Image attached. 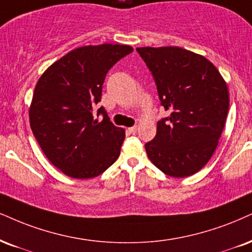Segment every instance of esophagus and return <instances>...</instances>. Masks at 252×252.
I'll return each mask as SVG.
<instances>
[{
	"label": "esophagus",
	"instance_id": "obj_1",
	"mask_svg": "<svg viewBox=\"0 0 252 252\" xmlns=\"http://www.w3.org/2000/svg\"><path fill=\"white\" fill-rule=\"evenodd\" d=\"M128 129H129V132L132 133V134H135L136 131H138V127H136V126H133V127H131V128H128Z\"/></svg>",
	"mask_w": 252,
	"mask_h": 252
}]
</instances>
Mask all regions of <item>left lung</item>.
Masks as SVG:
<instances>
[{
	"instance_id": "left-lung-1",
	"label": "left lung",
	"mask_w": 252,
	"mask_h": 252,
	"mask_svg": "<svg viewBox=\"0 0 252 252\" xmlns=\"http://www.w3.org/2000/svg\"><path fill=\"white\" fill-rule=\"evenodd\" d=\"M155 80L161 106L170 116L158 121L145 145L152 163L173 178L203 168L215 152L229 110V92L215 65L178 48H136Z\"/></svg>"
}]
</instances>
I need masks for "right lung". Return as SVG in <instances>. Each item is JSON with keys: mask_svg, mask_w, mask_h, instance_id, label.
I'll use <instances>...</instances> for the list:
<instances>
[{"mask_svg": "<svg viewBox=\"0 0 252 252\" xmlns=\"http://www.w3.org/2000/svg\"><path fill=\"white\" fill-rule=\"evenodd\" d=\"M133 51L129 45H88L70 51L40 76L29 110L30 126L49 161L65 175L91 179L116 162L125 129L100 107L108 70Z\"/></svg>", "mask_w": 252, "mask_h": 252, "instance_id": "add662e5", "label": "right lung"}]
</instances>
